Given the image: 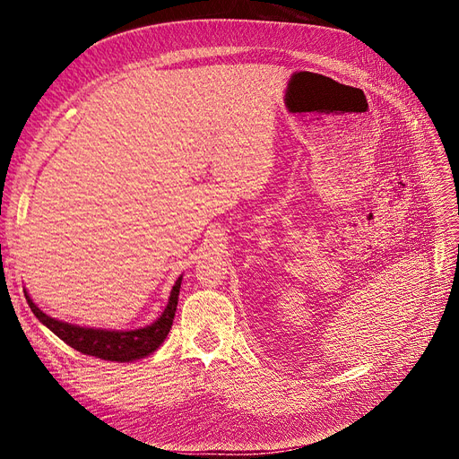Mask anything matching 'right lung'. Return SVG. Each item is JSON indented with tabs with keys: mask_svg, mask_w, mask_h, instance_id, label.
I'll return each instance as SVG.
<instances>
[{
	"mask_svg": "<svg viewBox=\"0 0 459 459\" xmlns=\"http://www.w3.org/2000/svg\"><path fill=\"white\" fill-rule=\"evenodd\" d=\"M180 284H182V275L173 284L171 296H169L167 307L163 308L160 318H156L151 325H144L139 329H125V331L82 327V325L56 320L52 316H48L44 310H40L26 290H23V294H26L30 308L33 310V315L39 318V322L44 324L54 334H57L59 339L66 342L70 348H74L76 351H82L85 355L104 359V360L130 363V360H137L151 355L167 339V334L171 331V325L175 320Z\"/></svg>",
	"mask_w": 459,
	"mask_h": 459,
	"instance_id": "add662e5",
	"label": "right lung"
}]
</instances>
